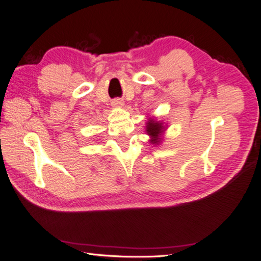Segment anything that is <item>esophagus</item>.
I'll use <instances>...</instances> for the list:
<instances>
[{"label":"esophagus","mask_w":261,"mask_h":261,"mask_svg":"<svg viewBox=\"0 0 261 261\" xmlns=\"http://www.w3.org/2000/svg\"><path fill=\"white\" fill-rule=\"evenodd\" d=\"M111 105L114 108H122L124 106V102H123V100H121V99H114Z\"/></svg>","instance_id":"1"}]
</instances>
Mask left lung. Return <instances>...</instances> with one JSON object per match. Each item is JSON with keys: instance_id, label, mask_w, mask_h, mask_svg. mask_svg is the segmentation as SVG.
<instances>
[{"instance_id": "obj_1", "label": "left lung", "mask_w": 261, "mask_h": 261, "mask_svg": "<svg viewBox=\"0 0 261 261\" xmlns=\"http://www.w3.org/2000/svg\"><path fill=\"white\" fill-rule=\"evenodd\" d=\"M168 128V123H165L162 120H158L155 117H148L145 122V132L150 137L149 142L151 144L159 145L163 140V135Z\"/></svg>"}]
</instances>
